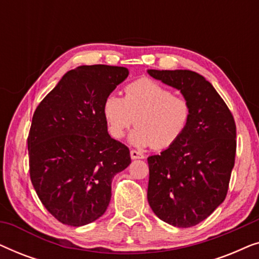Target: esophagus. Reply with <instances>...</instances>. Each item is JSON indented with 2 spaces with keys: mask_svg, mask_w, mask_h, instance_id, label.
<instances>
[{
  "mask_svg": "<svg viewBox=\"0 0 259 259\" xmlns=\"http://www.w3.org/2000/svg\"><path fill=\"white\" fill-rule=\"evenodd\" d=\"M131 158H132V159H143L144 154L141 153V152L137 151V150H132V151H131Z\"/></svg>",
  "mask_w": 259,
  "mask_h": 259,
  "instance_id": "obj_1",
  "label": "esophagus"
}]
</instances>
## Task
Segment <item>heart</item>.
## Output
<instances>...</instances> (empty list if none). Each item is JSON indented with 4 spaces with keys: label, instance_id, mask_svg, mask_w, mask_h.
<instances>
[{
    "label": "heart",
    "instance_id": "1",
    "mask_svg": "<svg viewBox=\"0 0 259 259\" xmlns=\"http://www.w3.org/2000/svg\"><path fill=\"white\" fill-rule=\"evenodd\" d=\"M123 93V99L109 94L102 104L107 130L114 139L125 137L134 121L138 127L131 143L139 147L167 148L186 132L192 116L189 99L147 77L128 83Z\"/></svg>",
    "mask_w": 259,
    "mask_h": 259
}]
</instances>
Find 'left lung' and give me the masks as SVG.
Segmentation results:
<instances>
[{
  "instance_id": "1",
  "label": "left lung",
  "mask_w": 259,
  "mask_h": 259,
  "mask_svg": "<svg viewBox=\"0 0 259 259\" xmlns=\"http://www.w3.org/2000/svg\"><path fill=\"white\" fill-rule=\"evenodd\" d=\"M154 79L177 88L192 106L190 125L175 145L147 158V199L161 221L191 228L206 219L229 190L236 158V122L221 95L192 70H155Z\"/></svg>"
}]
</instances>
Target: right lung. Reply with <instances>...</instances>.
Wrapping results in <instances>:
<instances>
[{
  "instance_id": "right-lung-1",
  "label": "right lung",
  "mask_w": 259,
  "mask_h": 259,
  "mask_svg": "<svg viewBox=\"0 0 259 259\" xmlns=\"http://www.w3.org/2000/svg\"><path fill=\"white\" fill-rule=\"evenodd\" d=\"M125 67L67 72L35 109L28 134L29 175L49 213L82 226L105 213L112 179L131 164L126 145L107 132L102 104L128 76Z\"/></svg>"
}]
</instances>
